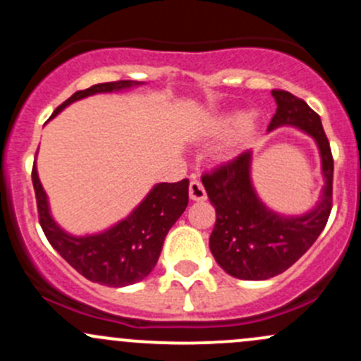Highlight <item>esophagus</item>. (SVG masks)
I'll use <instances>...</instances> for the list:
<instances>
[{
  "label": "esophagus",
  "mask_w": 361,
  "mask_h": 361,
  "mask_svg": "<svg viewBox=\"0 0 361 361\" xmlns=\"http://www.w3.org/2000/svg\"><path fill=\"white\" fill-rule=\"evenodd\" d=\"M188 192H190L192 201H206L207 194H206V190H204V185L199 180H192L190 181Z\"/></svg>",
  "instance_id": "34e87169"
}]
</instances>
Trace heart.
I'll list each match as a JSON object with an SVG mask.
<instances>
[{"label": "heart", "mask_w": 361, "mask_h": 361, "mask_svg": "<svg viewBox=\"0 0 361 361\" xmlns=\"http://www.w3.org/2000/svg\"><path fill=\"white\" fill-rule=\"evenodd\" d=\"M234 123H239L238 127V133H235V137H234V145H239V143H245L246 140L253 134L255 127H257V118H255V115H245L241 118L239 115H232V116H225L224 120H221V126L224 127H231L234 126Z\"/></svg>", "instance_id": "b5f03b06"}]
</instances>
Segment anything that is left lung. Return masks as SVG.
<instances>
[{
	"mask_svg": "<svg viewBox=\"0 0 361 361\" xmlns=\"http://www.w3.org/2000/svg\"><path fill=\"white\" fill-rule=\"evenodd\" d=\"M278 110L269 130L295 126L314 137L325 176L322 201L302 216H281L258 199L251 185V152L202 174V185L216 211V224L209 235L214 260L227 274L246 281L274 278L292 267L318 239L332 211L334 157L322 118L304 99L272 90Z\"/></svg>",
	"mask_w": 361,
	"mask_h": 361,
	"instance_id": "obj_1",
	"label": "left lung"
}]
</instances>
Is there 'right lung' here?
I'll return each instance as SVG.
<instances>
[{
    "mask_svg": "<svg viewBox=\"0 0 361 361\" xmlns=\"http://www.w3.org/2000/svg\"><path fill=\"white\" fill-rule=\"evenodd\" d=\"M133 85L140 83L118 80L78 90L64 101L52 116L64 110L73 101L83 99L92 94L129 89ZM31 178L39 225L54 250L83 278L113 288L134 285L154 271L167 232L188 206L187 178L178 183H159L126 220L118 221L101 234L75 238L64 232L50 216L49 201L39 183L36 166H32Z\"/></svg>",
    "mask_w": 361,
    "mask_h": 361,
    "instance_id": "right-lung-1",
    "label": "right lung"
}]
</instances>
